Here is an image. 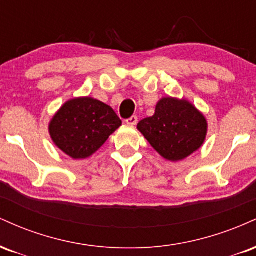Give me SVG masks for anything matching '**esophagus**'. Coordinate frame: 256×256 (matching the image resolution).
I'll return each mask as SVG.
<instances>
[{"mask_svg":"<svg viewBox=\"0 0 256 256\" xmlns=\"http://www.w3.org/2000/svg\"><path fill=\"white\" fill-rule=\"evenodd\" d=\"M137 122H138V119H137L136 116H131V118H128V119L125 120L126 125H128V126H134V125L137 124Z\"/></svg>","mask_w":256,"mask_h":256,"instance_id":"esophagus-1","label":"esophagus"}]
</instances>
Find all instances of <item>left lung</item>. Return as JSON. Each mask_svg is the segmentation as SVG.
<instances>
[{
  "mask_svg": "<svg viewBox=\"0 0 256 256\" xmlns=\"http://www.w3.org/2000/svg\"><path fill=\"white\" fill-rule=\"evenodd\" d=\"M137 128L161 156L177 162L204 146L208 122L188 100L162 98L154 116L140 120Z\"/></svg>",
  "mask_w": 256,
  "mask_h": 256,
  "instance_id": "8db88e82",
  "label": "left lung"
}]
</instances>
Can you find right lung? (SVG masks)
Here are the masks:
<instances>
[{
  "instance_id": "add662e5",
  "label": "right lung",
  "mask_w": 256,
  "mask_h": 256,
  "mask_svg": "<svg viewBox=\"0 0 256 256\" xmlns=\"http://www.w3.org/2000/svg\"><path fill=\"white\" fill-rule=\"evenodd\" d=\"M120 126L122 120L110 106L85 96L61 106L49 122V134L61 152L79 160L98 152Z\"/></svg>"
}]
</instances>
